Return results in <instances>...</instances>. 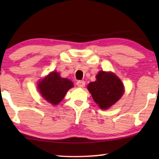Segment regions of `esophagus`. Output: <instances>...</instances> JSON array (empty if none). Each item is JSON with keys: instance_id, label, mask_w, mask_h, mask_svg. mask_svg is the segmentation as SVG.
<instances>
[{"instance_id": "obj_1", "label": "esophagus", "mask_w": 159, "mask_h": 159, "mask_svg": "<svg viewBox=\"0 0 159 159\" xmlns=\"http://www.w3.org/2000/svg\"><path fill=\"white\" fill-rule=\"evenodd\" d=\"M77 85L80 88H83L85 85V82L83 81V80H80V81H78L77 82Z\"/></svg>"}]
</instances>
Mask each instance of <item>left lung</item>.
<instances>
[{
  "instance_id": "1",
  "label": "left lung",
  "mask_w": 159,
  "mask_h": 159,
  "mask_svg": "<svg viewBox=\"0 0 159 159\" xmlns=\"http://www.w3.org/2000/svg\"><path fill=\"white\" fill-rule=\"evenodd\" d=\"M88 90L101 109H108L116 103L125 93L121 80L111 71H100L96 80L90 82Z\"/></svg>"
}]
</instances>
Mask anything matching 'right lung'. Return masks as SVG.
<instances>
[{
  "label": "right lung",
  "mask_w": 159,
  "mask_h": 159,
  "mask_svg": "<svg viewBox=\"0 0 159 159\" xmlns=\"http://www.w3.org/2000/svg\"><path fill=\"white\" fill-rule=\"evenodd\" d=\"M72 87V82L61 77L56 71H52L38 84V90L43 98L54 106L64 99L67 91Z\"/></svg>",
  "instance_id": "add662e5"
}]
</instances>
